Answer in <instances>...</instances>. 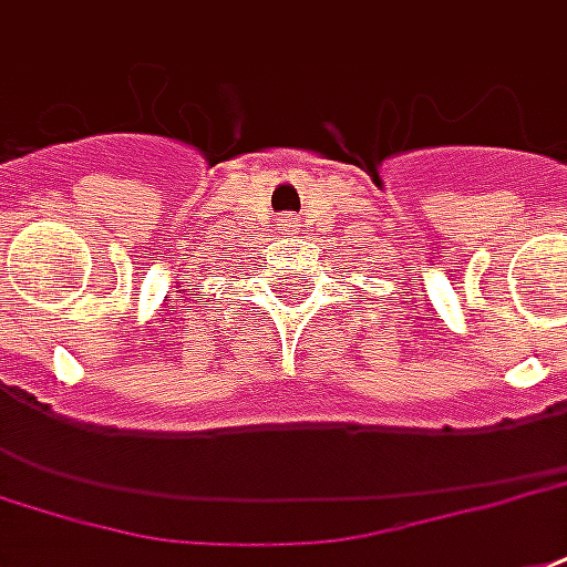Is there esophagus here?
Here are the masks:
<instances>
[{
  "label": "esophagus",
  "instance_id": "34e87169",
  "mask_svg": "<svg viewBox=\"0 0 567 567\" xmlns=\"http://www.w3.org/2000/svg\"><path fill=\"white\" fill-rule=\"evenodd\" d=\"M279 225H282V230H288V234L300 230V221H297L295 216H282V219H279Z\"/></svg>",
  "mask_w": 567,
  "mask_h": 567
}]
</instances>
